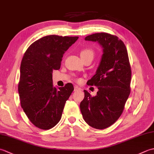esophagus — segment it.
<instances>
[{
	"label": "esophagus",
	"mask_w": 154,
	"mask_h": 154,
	"mask_svg": "<svg viewBox=\"0 0 154 154\" xmlns=\"http://www.w3.org/2000/svg\"><path fill=\"white\" fill-rule=\"evenodd\" d=\"M79 89H80V88L78 87L77 86H75L74 87V91H76L79 90Z\"/></svg>",
	"instance_id": "esophagus-1"
}]
</instances>
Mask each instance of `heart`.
<instances>
[{
	"instance_id": "b5f03b06",
	"label": "heart",
	"mask_w": 154,
	"mask_h": 154,
	"mask_svg": "<svg viewBox=\"0 0 154 154\" xmlns=\"http://www.w3.org/2000/svg\"><path fill=\"white\" fill-rule=\"evenodd\" d=\"M80 55H81V58H82V60H83V59L88 57H90V56L93 57L94 52L93 50H91V49L85 48V49H83V50L81 51Z\"/></svg>"
}]
</instances>
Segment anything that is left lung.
I'll return each instance as SVG.
<instances>
[{"mask_svg": "<svg viewBox=\"0 0 154 154\" xmlns=\"http://www.w3.org/2000/svg\"><path fill=\"white\" fill-rule=\"evenodd\" d=\"M86 41L97 42L103 54L95 75L87 81L98 87L92 97L84 90L80 109L85 121L96 129L110 126L119 119L130 93L131 67L124 42L116 35L104 32L87 36Z\"/></svg>", "mask_w": 154, "mask_h": 154, "instance_id": "obj_1", "label": "left lung"}]
</instances>
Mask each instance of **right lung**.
I'll list each match as a JSON object with an SVG mask.
<instances>
[{
    "label": "right lung",
    "mask_w": 154,
    "mask_h": 154,
    "mask_svg": "<svg viewBox=\"0 0 154 154\" xmlns=\"http://www.w3.org/2000/svg\"><path fill=\"white\" fill-rule=\"evenodd\" d=\"M79 37L47 35L32 43L20 65L18 93L21 106L30 122L49 130L60 122L66 100L74 90L67 83L53 86V70L60 69L62 57Z\"/></svg>",
    "instance_id": "1"
}]
</instances>
